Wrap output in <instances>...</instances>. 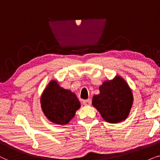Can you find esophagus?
I'll return each mask as SVG.
<instances>
[{
  "mask_svg": "<svg viewBox=\"0 0 160 160\" xmlns=\"http://www.w3.org/2000/svg\"><path fill=\"white\" fill-rule=\"evenodd\" d=\"M82 104H83V105H84L85 106H89V105H91V100L90 99L83 100V102H82Z\"/></svg>",
  "mask_w": 160,
  "mask_h": 160,
  "instance_id": "obj_1",
  "label": "esophagus"
}]
</instances>
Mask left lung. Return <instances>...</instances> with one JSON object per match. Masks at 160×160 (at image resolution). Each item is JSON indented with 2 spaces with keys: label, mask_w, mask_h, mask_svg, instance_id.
I'll list each match as a JSON object with an SVG mask.
<instances>
[{
  "label": "left lung",
  "mask_w": 160,
  "mask_h": 160,
  "mask_svg": "<svg viewBox=\"0 0 160 160\" xmlns=\"http://www.w3.org/2000/svg\"><path fill=\"white\" fill-rule=\"evenodd\" d=\"M133 104V95L128 84L120 76L107 80L99 86V93L94 95L92 105L104 120L116 123L128 117Z\"/></svg>",
  "instance_id": "1"
}]
</instances>
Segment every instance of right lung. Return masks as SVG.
<instances>
[{"label":"right lung","mask_w":160,"mask_h":160,"mask_svg":"<svg viewBox=\"0 0 160 160\" xmlns=\"http://www.w3.org/2000/svg\"><path fill=\"white\" fill-rule=\"evenodd\" d=\"M41 107L49 121L64 125L74 118L80 102L75 93L63 88L56 80H51L41 97Z\"/></svg>","instance_id":"1"}]
</instances>
